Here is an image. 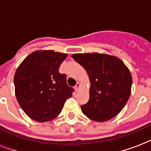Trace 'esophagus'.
<instances>
[{
  "label": "esophagus",
  "mask_w": 151,
  "mask_h": 151,
  "mask_svg": "<svg viewBox=\"0 0 151 151\" xmlns=\"http://www.w3.org/2000/svg\"><path fill=\"white\" fill-rule=\"evenodd\" d=\"M79 87H80V84L78 83V82H77V84H76V86H75V87H74L75 90L77 91V90H78V88H79Z\"/></svg>",
  "instance_id": "obj_1"
}]
</instances>
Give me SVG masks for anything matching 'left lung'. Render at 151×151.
<instances>
[{"mask_svg":"<svg viewBox=\"0 0 151 151\" xmlns=\"http://www.w3.org/2000/svg\"><path fill=\"white\" fill-rule=\"evenodd\" d=\"M72 57L85 68L90 78V97L81 106L82 113L97 122L116 116L131 94L132 79L129 69L120 59L106 54H76Z\"/></svg>","mask_w":151,"mask_h":151,"instance_id":"obj_1","label":"left lung"}]
</instances>
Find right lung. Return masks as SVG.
I'll use <instances>...</instances> for the list:
<instances>
[{"label":"right lung","mask_w":151,"mask_h":151,"mask_svg":"<svg viewBox=\"0 0 151 151\" xmlns=\"http://www.w3.org/2000/svg\"><path fill=\"white\" fill-rule=\"evenodd\" d=\"M67 54L38 50L22 61L14 76L16 97L23 111L39 122L52 120L61 113L74 89L59 73Z\"/></svg>","instance_id":"1"}]
</instances>
